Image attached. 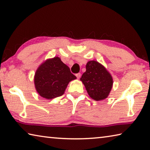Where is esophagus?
<instances>
[{
  "instance_id": "obj_1",
  "label": "esophagus",
  "mask_w": 150,
  "mask_h": 150,
  "mask_svg": "<svg viewBox=\"0 0 150 150\" xmlns=\"http://www.w3.org/2000/svg\"><path fill=\"white\" fill-rule=\"evenodd\" d=\"M81 76V73H77V74H76V77H77V78L78 79H80Z\"/></svg>"
}]
</instances>
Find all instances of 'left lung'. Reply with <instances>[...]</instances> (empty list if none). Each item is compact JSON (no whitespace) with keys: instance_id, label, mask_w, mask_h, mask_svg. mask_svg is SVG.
<instances>
[{"instance_id":"left-lung-1","label":"left lung","mask_w":150,"mask_h":150,"mask_svg":"<svg viewBox=\"0 0 150 150\" xmlns=\"http://www.w3.org/2000/svg\"><path fill=\"white\" fill-rule=\"evenodd\" d=\"M88 95L93 100L105 99L110 94L113 85L112 77L107 69L96 61H89L86 65V71L80 79Z\"/></svg>"}]
</instances>
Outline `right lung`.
<instances>
[{
    "label": "right lung",
    "mask_w": 150,
    "mask_h": 150,
    "mask_svg": "<svg viewBox=\"0 0 150 150\" xmlns=\"http://www.w3.org/2000/svg\"><path fill=\"white\" fill-rule=\"evenodd\" d=\"M77 79L59 57L47 59L38 68L34 85L42 97L50 100L63 95L70 81Z\"/></svg>",
    "instance_id": "1"
}]
</instances>
